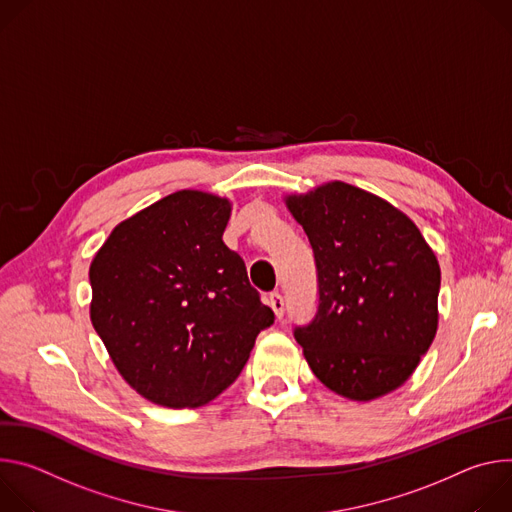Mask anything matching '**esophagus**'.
I'll list each match as a JSON object with an SVG mask.
<instances>
[{
	"label": "esophagus",
	"mask_w": 512,
	"mask_h": 512,
	"mask_svg": "<svg viewBox=\"0 0 512 512\" xmlns=\"http://www.w3.org/2000/svg\"><path fill=\"white\" fill-rule=\"evenodd\" d=\"M268 307L274 311L276 319H282V315H285V301H282V297L278 293H272L268 297Z\"/></svg>",
	"instance_id": "34e87169"
}]
</instances>
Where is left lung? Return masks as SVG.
<instances>
[{
	"label": "left lung",
	"instance_id": "left-lung-1",
	"mask_svg": "<svg viewBox=\"0 0 512 512\" xmlns=\"http://www.w3.org/2000/svg\"><path fill=\"white\" fill-rule=\"evenodd\" d=\"M285 203L311 242L319 305L295 339L313 374L350 401L403 386L437 333L439 262L388 201L331 181Z\"/></svg>",
	"mask_w": 512,
	"mask_h": 512
}]
</instances>
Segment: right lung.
Masks as SVG:
<instances>
[{"label": "right lung", "instance_id": "right-lung-1", "mask_svg": "<svg viewBox=\"0 0 512 512\" xmlns=\"http://www.w3.org/2000/svg\"><path fill=\"white\" fill-rule=\"evenodd\" d=\"M232 203L183 189L113 227L91 266V323L124 380L168 409L213 401L274 323L221 240Z\"/></svg>", "mask_w": 512, "mask_h": 512}]
</instances>
